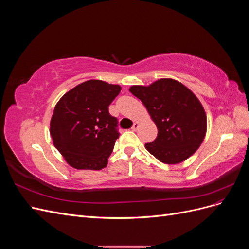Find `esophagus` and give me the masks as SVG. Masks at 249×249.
<instances>
[{
	"instance_id": "34e87169",
	"label": "esophagus",
	"mask_w": 249,
	"mask_h": 249,
	"mask_svg": "<svg viewBox=\"0 0 249 249\" xmlns=\"http://www.w3.org/2000/svg\"><path fill=\"white\" fill-rule=\"evenodd\" d=\"M138 127H139V124L138 123H134V124L132 126V131H137Z\"/></svg>"
}]
</instances>
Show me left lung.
Returning <instances> with one entry per match:
<instances>
[{
    "label": "left lung",
    "mask_w": 249,
    "mask_h": 249,
    "mask_svg": "<svg viewBox=\"0 0 249 249\" xmlns=\"http://www.w3.org/2000/svg\"><path fill=\"white\" fill-rule=\"evenodd\" d=\"M158 127L157 138L145 143L148 152L165 164H178L196 152L205 138L207 116L191 90L172 79L149 86H132Z\"/></svg>",
    "instance_id": "obj_1"
}]
</instances>
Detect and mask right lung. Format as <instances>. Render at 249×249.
<instances>
[{
    "label": "right lung",
    "instance_id": "obj_1",
    "mask_svg": "<svg viewBox=\"0 0 249 249\" xmlns=\"http://www.w3.org/2000/svg\"><path fill=\"white\" fill-rule=\"evenodd\" d=\"M120 86L89 80L65 93L51 119L55 147L76 169L100 170L107 166L119 137L118 120L109 113Z\"/></svg>",
    "mask_w": 249,
    "mask_h": 249
}]
</instances>
